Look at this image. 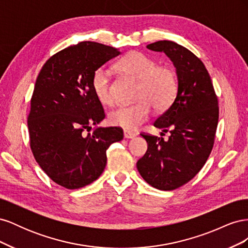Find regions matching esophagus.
<instances>
[{
  "label": "esophagus",
  "mask_w": 248,
  "mask_h": 248,
  "mask_svg": "<svg viewBox=\"0 0 248 248\" xmlns=\"http://www.w3.org/2000/svg\"><path fill=\"white\" fill-rule=\"evenodd\" d=\"M138 136L136 132L128 131V130H124V138L125 139H134Z\"/></svg>",
  "instance_id": "obj_1"
}]
</instances>
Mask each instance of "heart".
Masks as SVG:
<instances>
[{"instance_id":"b5f03b06","label":"heart","mask_w":248,"mask_h":248,"mask_svg":"<svg viewBox=\"0 0 248 248\" xmlns=\"http://www.w3.org/2000/svg\"><path fill=\"white\" fill-rule=\"evenodd\" d=\"M117 68L139 80L136 95L139 101L112 109L108 114L111 125L128 131L136 130L148 119L152 106L156 110H164L174 102L178 92V78L174 70L158 66L154 59L138 51L120 60ZM91 85L96 98L102 104L114 103V85L107 68L99 67L94 71Z\"/></svg>"}]
</instances>
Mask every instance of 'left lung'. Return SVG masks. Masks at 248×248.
Instances as JSON below:
<instances>
[{"label":"left lung","mask_w":248,"mask_h":248,"mask_svg":"<svg viewBox=\"0 0 248 248\" xmlns=\"http://www.w3.org/2000/svg\"><path fill=\"white\" fill-rule=\"evenodd\" d=\"M147 48L163 51L174 63L178 93L171 106L154 122L157 128L170 132L169 140L140 133L148 150L137 168L148 184L160 190H174L198 174L212 151L218 100L204 63L189 49L168 40L148 44Z\"/></svg>","instance_id":"1"}]
</instances>
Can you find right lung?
<instances>
[{"label": "right lung", "mask_w": 248, "mask_h": 248, "mask_svg": "<svg viewBox=\"0 0 248 248\" xmlns=\"http://www.w3.org/2000/svg\"><path fill=\"white\" fill-rule=\"evenodd\" d=\"M118 55L104 44L80 42L51 56L36 79L30 147L44 172L67 189L94 182L106 168L109 145L123 140L121 127L97 126L106 114L91 85L94 71Z\"/></svg>", "instance_id": "obj_1"}]
</instances>
